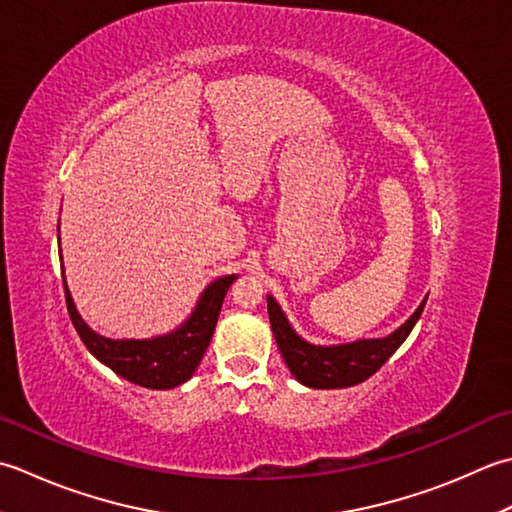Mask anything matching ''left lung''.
I'll list each match as a JSON object with an SVG mask.
<instances>
[{
  "label": "left lung",
  "mask_w": 512,
  "mask_h": 512,
  "mask_svg": "<svg viewBox=\"0 0 512 512\" xmlns=\"http://www.w3.org/2000/svg\"><path fill=\"white\" fill-rule=\"evenodd\" d=\"M426 298L413 316L384 338H364L347 344H314L300 338L289 325L285 311L274 296H267V311L271 331L291 375L309 389H344L360 384L387 362L400 344L409 338L415 322L420 320Z\"/></svg>",
  "instance_id": "8db88e82"
}]
</instances>
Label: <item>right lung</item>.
Listing matches in <instances>:
<instances>
[{"label": "right lung", "instance_id": "add662e5", "mask_svg": "<svg viewBox=\"0 0 512 512\" xmlns=\"http://www.w3.org/2000/svg\"><path fill=\"white\" fill-rule=\"evenodd\" d=\"M234 280L236 274L216 278L214 283L205 287L194 311L181 327L148 340H112L99 336L79 316L66 280L64 287L72 325H75L79 338L92 356L132 384L163 391L179 387L194 375L196 367L203 360L205 349L210 347L225 294Z\"/></svg>", "mask_w": 512, "mask_h": 512}]
</instances>
